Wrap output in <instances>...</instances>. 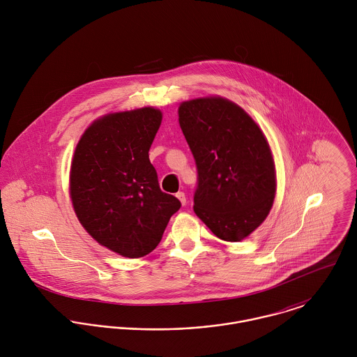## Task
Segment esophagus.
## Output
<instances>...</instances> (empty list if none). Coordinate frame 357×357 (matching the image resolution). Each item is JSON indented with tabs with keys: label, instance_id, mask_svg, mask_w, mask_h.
Segmentation results:
<instances>
[{
	"label": "esophagus",
	"instance_id": "34e87169",
	"mask_svg": "<svg viewBox=\"0 0 357 357\" xmlns=\"http://www.w3.org/2000/svg\"><path fill=\"white\" fill-rule=\"evenodd\" d=\"M176 197L178 198V201L181 202V204H183V206H184V204H187V197H185V194H184V192L178 191V192L176 194Z\"/></svg>",
	"mask_w": 357,
	"mask_h": 357
}]
</instances>
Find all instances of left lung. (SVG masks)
Instances as JSON below:
<instances>
[{
	"label": "left lung",
	"instance_id": "8db88e82",
	"mask_svg": "<svg viewBox=\"0 0 357 357\" xmlns=\"http://www.w3.org/2000/svg\"><path fill=\"white\" fill-rule=\"evenodd\" d=\"M178 122L198 170L197 215L222 241L245 239L266 218L276 191L265 136L239 105L222 98L183 102Z\"/></svg>",
	"mask_w": 357,
	"mask_h": 357
}]
</instances>
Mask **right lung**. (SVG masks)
Wrapping results in <instances>:
<instances>
[{
  "mask_svg": "<svg viewBox=\"0 0 357 357\" xmlns=\"http://www.w3.org/2000/svg\"><path fill=\"white\" fill-rule=\"evenodd\" d=\"M160 121L151 107L105 115L86 129L73 158L70 192L79 222L123 257L151 253L181 207L160 191L149 158Z\"/></svg>",
  "mask_w": 357,
  "mask_h": 357,
  "instance_id": "right-lung-1",
  "label": "right lung"
}]
</instances>
